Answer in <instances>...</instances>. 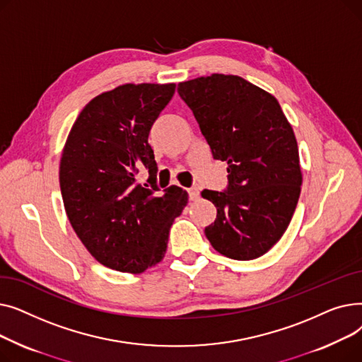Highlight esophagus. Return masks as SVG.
<instances>
[{
    "label": "esophagus",
    "mask_w": 362,
    "mask_h": 362,
    "mask_svg": "<svg viewBox=\"0 0 362 362\" xmlns=\"http://www.w3.org/2000/svg\"><path fill=\"white\" fill-rule=\"evenodd\" d=\"M187 194H189V198H191V201H197L199 198V189L198 187H189L187 189Z\"/></svg>",
    "instance_id": "esophagus-1"
}]
</instances>
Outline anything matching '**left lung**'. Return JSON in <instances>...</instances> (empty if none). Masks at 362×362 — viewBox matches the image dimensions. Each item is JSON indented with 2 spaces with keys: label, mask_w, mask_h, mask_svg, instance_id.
I'll list each match as a JSON object with an SVG mask.
<instances>
[{
  "label": "left lung",
  "mask_w": 362,
  "mask_h": 362,
  "mask_svg": "<svg viewBox=\"0 0 362 362\" xmlns=\"http://www.w3.org/2000/svg\"><path fill=\"white\" fill-rule=\"evenodd\" d=\"M177 92L229 173L227 191L201 194L217 208L205 236L224 257L255 259L286 232L300 195L293 129L272 93L239 76H202Z\"/></svg>",
  "instance_id": "8db88e82"
}]
</instances>
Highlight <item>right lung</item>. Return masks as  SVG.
Masks as SVG:
<instances>
[{"instance_id": "right-lung-1", "label": "right lung", "mask_w": 362, "mask_h": 362, "mask_svg": "<svg viewBox=\"0 0 362 362\" xmlns=\"http://www.w3.org/2000/svg\"><path fill=\"white\" fill-rule=\"evenodd\" d=\"M175 83H126L90 100L73 123L60 161V189L73 230L111 270L138 274L158 264L187 192L154 186L151 126L173 97ZM148 185L136 180L142 165Z\"/></svg>"}]
</instances>
